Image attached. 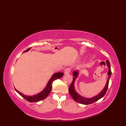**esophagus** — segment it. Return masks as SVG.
Segmentation results:
<instances>
[{"mask_svg": "<svg viewBox=\"0 0 126 126\" xmlns=\"http://www.w3.org/2000/svg\"><path fill=\"white\" fill-rule=\"evenodd\" d=\"M70 71H71V68H67L64 70V73L65 74H68L70 73Z\"/></svg>", "mask_w": 126, "mask_h": 126, "instance_id": "esophagus-1", "label": "esophagus"}]
</instances>
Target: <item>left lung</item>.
<instances>
[{
    "label": "left lung",
    "mask_w": 126,
    "mask_h": 126,
    "mask_svg": "<svg viewBox=\"0 0 126 126\" xmlns=\"http://www.w3.org/2000/svg\"><path fill=\"white\" fill-rule=\"evenodd\" d=\"M106 63L107 65L108 68V78L107 80L106 84L105 87H104V88L102 89V91L100 92L99 94H98L97 95H95L92 98H86L84 97L79 94L78 93H77V92L75 90V88H74V82H75L76 78L78 77V75L79 74V72L78 71H74L73 72V74L74 76V77L73 78V81H72V83L70 86L69 88V93L72 97L73 98V99L76 102H78L79 103L83 104H89L94 103V102L97 101L99 99L102 98L107 92V88L108 87V84H109V81L110 79V76H111V70H110V62L108 60L106 61Z\"/></svg>",
    "instance_id": "8db88e82"
}]
</instances>
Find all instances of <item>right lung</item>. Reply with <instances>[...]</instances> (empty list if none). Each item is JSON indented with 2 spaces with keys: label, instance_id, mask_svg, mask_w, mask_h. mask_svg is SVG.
I'll use <instances>...</instances> for the list:
<instances>
[{
  "label": "right lung",
  "instance_id": "add662e5",
  "mask_svg": "<svg viewBox=\"0 0 126 126\" xmlns=\"http://www.w3.org/2000/svg\"><path fill=\"white\" fill-rule=\"evenodd\" d=\"M31 48H29L28 49L24 51V52H26L29 51L30 49H31ZM64 73H62V72H59V73H54L53 75L52 76V77L49 79V80L48 81L46 87H45L43 90L42 92H40V93H39L37 94L32 95V96H30V95H25L24 94L20 92L19 91H18V90H16V91L17 93H18L19 94H20L21 96L23 97L24 99H25L29 102H37L42 101V100H43L46 98L49 95V94L50 93L51 90L52 89V83L54 80L57 79L61 78L63 76Z\"/></svg>",
  "mask_w": 126,
  "mask_h": 126
}]
</instances>
